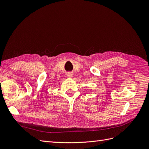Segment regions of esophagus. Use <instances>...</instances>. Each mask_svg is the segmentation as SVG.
Segmentation results:
<instances>
[{
  "label": "esophagus",
  "mask_w": 149,
  "mask_h": 149,
  "mask_svg": "<svg viewBox=\"0 0 149 149\" xmlns=\"http://www.w3.org/2000/svg\"><path fill=\"white\" fill-rule=\"evenodd\" d=\"M73 74H72L71 73H68L67 74V77L69 78H73Z\"/></svg>",
  "instance_id": "1"
}]
</instances>
